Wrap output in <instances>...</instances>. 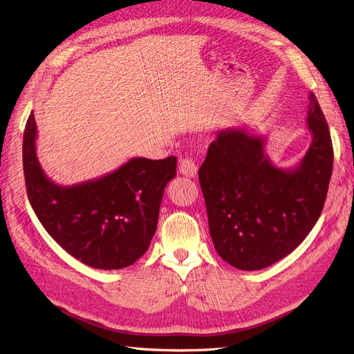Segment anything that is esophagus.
Here are the masks:
<instances>
[{
	"label": "esophagus",
	"mask_w": 354,
	"mask_h": 354,
	"mask_svg": "<svg viewBox=\"0 0 354 354\" xmlns=\"http://www.w3.org/2000/svg\"><path fill=\"white\" fill-rule=\"evenodd\" d=\"M178 171H180V174H183L186 177H195L198 174V165L195 164L194 159L183 158L180 160Z\"/></svg>",
	"instance_id": "esophagus-1"
}]
</instances>
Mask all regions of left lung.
Returning a JSON list of instances; mask_svg holds the SVG:
<instances>
[{
    "instance_id": "1",
    "label": "left lung",
    "mask_w": 354,
    "mask_h": 354,
    "mask_svg": "<svg viewBox=\"0 0 354 354\" xmlns=\"http://www.w3.org/2000/svg\"><path fill=\"white\" fill-rule=\"evenodd\" d=\"M312 145L294 168L273 165L266 138L245 128L217 133L199 168L214 248L241 270H260L301 243L322 212L334 162L328 122L310 93Z\"/></svg>"
}]
</instances>
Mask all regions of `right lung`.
Instances as JSON below:
<instances>
[{
  "instance_id": "obj_1",
  "label": "right lung",
  "mask_w": 354,
  "mask_h": 354,
  "mask_svg": "<svg viewBox=\"0 0 354 354\" xmlns=\"http://www.w3.org/2000/svg\"><path fill=\"white\" fill-rule=\"evenodd\" d=\"M34 112L24 133L28 198L38 220L63 250L94 269L118 270L147 251L160 201L176 177L177 158H133L113 173L73 186H59L42 171Z\"/></svg>"
}]
</instances>
